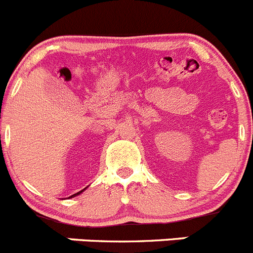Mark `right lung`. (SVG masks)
I'll return each mask as SVG.
<instances>
[{"mask_svg":"<svg viewBox=\"0 0 253 253\" xmlns=\"http://www.w3.org/2000/svg\"><path fill=\"white\" fill-rule=\"evenodd\" d=\"M84 189H86V188H84ZM84 189H82V191H80V192H77V193H75V194H72V196H71V197H69V198H74V197H76V196H79V194H81V193H82V192H84Z\"/></svg>","mask_w":253,"mask_h":253,"instance_id":"1","label":"right lung"}]
</instances>
